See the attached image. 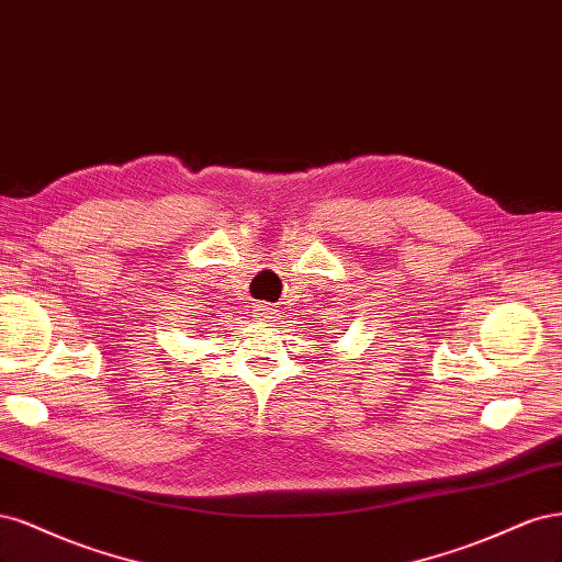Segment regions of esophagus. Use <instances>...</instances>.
I'll list each match as a JSON object with an SVG mask.
<instances>
[{
    "instance_id": "esophagus-1",
    "label": "esophagus",
    "mask_w": 562,
    "mask_h": 562,
    "mask_svg": "<svg viewBox=\"0 0 562 562\" xmlns=\"http://www.w3.org/2000/svg\"><path fill=\"white\" fill-rule=\"evenodd\" d=\"M257 317H259L261 322H276V307H270V305H259Z\"/></svg>"
}]
</instances>
